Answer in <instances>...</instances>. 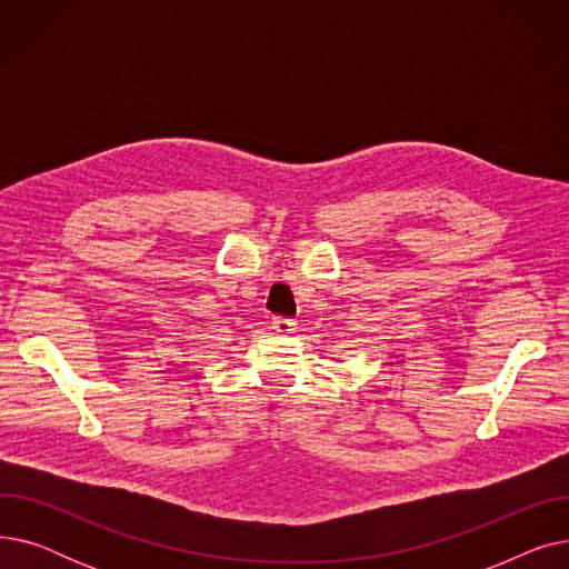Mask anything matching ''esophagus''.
I'll return each mask as SVG.
<instances>
[{
    "instance_id": "obj_1",
    "label": "esophagus",
    "mask_w": 569,
    "mask_h": 569,
    "mask_svg": "<svg viewBox=\"0 0 569 569\" xmlns=\"http://www.w3.org/2000/svg\"><path fill=\"white\" fill-rule=\"evenodd\" d=\"M272 327H274V332H279V335H292L297 330V320H292V318H272Z\"/></svg>"
}]
</instances>
